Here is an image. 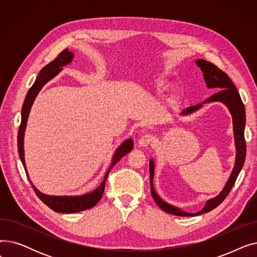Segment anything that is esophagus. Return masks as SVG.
I'll list each match as a JSON object with an SVG mask.
<instances>
[{
  "mask_svg": "<svg viewBox=\"0 0 257 257\" xmlns=\"http://www.w3.org/2000/svg\"><path fill=\"white\" fill-rule=\"evenodd\" d=\"M153 141H154V136H152V134L147 133V134H145V136H143L140 139L139 144L141 146H143V147H147V146H149Z\"/></svg>",
  "mask_w": 257,
  "mask_h": 257,
  "instance_id": "1",
  "label": "esophagus"
}]
</instances>
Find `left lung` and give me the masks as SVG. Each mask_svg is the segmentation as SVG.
Returning a JSON list of instances; mask_svg holds the SVG:
<instances>
[{
	"label": "left lung",
	"instance_id": "8db88e82",
	"mask_svg": "<svg viewBox=\"0 0 257 257\" xmlns=\"http://www.w3.org/2000/svg\"><path fill=\"white\" fill-rule=\"evenodd\" d=\"M197 65L200 67L203 72L204 80L206 82L207 87L209 88H218L220 89L218 92L212 94L207 100H205L203 103H209L214 101H220L223 102L228 109L230 110V113L232 115L233 120V132H234V140H235V147H236V158H235V166L233 168V171L230 175V178L228 179L224 190L222 193L213 199H210L207 201L206 205L201 209L200 211L196 213H188L184 212L181 209L172 206L168 204L161 199L155 192L154 186H153V176H154V163L153 160H150V185H151V194L154 199V201L157 203V205L163 209L164 211L175 214V215H180V217H192V215H198L208 212L219 206L222 202L225 200V198L230 193L231 188L233 187L235 180L238 176V174L244 166L245 158H246V141H245V121H246V113H245V106L242 103L238 91L236 90V87L232 83L231 79L228 77V75L220 70L217 65L213 63L206 61L204 59H198ZM202 106V104H198L196 106H192L186 108L183 110L182 114L191 113L193 111H196L197 109Z\"/></svg>",
	"mask_w": 257,
	"mask_h": 257
}]
</instances>
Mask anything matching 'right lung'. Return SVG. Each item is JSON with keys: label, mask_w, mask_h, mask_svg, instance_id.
<instances>
[{"label": "right lung", "mask_w": 257, "mask_h": 257, "mask_svg": "<svg viewBox=\"0 0 257 257\" xmlns=\"http://www.w3.org/2000/svg\"><path fill=\"white\" fill-rule=\"evenodd\" d=\"M72 59H73V54H72V52L69 51V49H65L61 53H59L58 56L55 59H54L52 62L48 63L44 67V69L40 71L39 75L37 76V78L35 80L34 84L31 86V88L29 89L28 93H27V96H26V99H25V102H24L23 108H22V121H21V125L19 128V133H18V148H19L20 158H21L23 166L25 168L27 177H28V173H27L25 157H24V133H25L27 119H28L31 106L37 96V93L39 92L40 89H42V87L48 82V81L53 79L62 70L61 67L63 65L70 63L72 61ZM132 148H133V142L131 139L125 141L117 148V150L115 151V153L112 157L111 166L109 167V169H108L105 177H104V180L102 181L101 185L97 188V190L93 191L92 193H88V194L78 196V197L48 196V195L40 193L37 188L33 185V183L31 182L30 179H29V181L33 187L35 194L37 195V197L42 200L47 206H49L52 210L56 211V212H61V213H73V212L86 210V209L93 207L101 200L104 190H105V183H106V179L108 177V174H109L112 167L117 163V161L121 157L132 150Z\"/></svg>", "instance_id": "1"}]
</instances>
